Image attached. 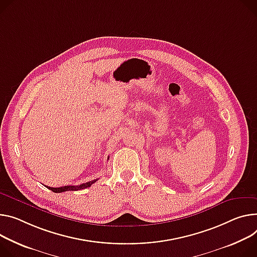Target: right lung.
Here are the masks:
<instances>
[{"label": "right lung", "mask_w": 257, "mask_h": 257, "mask_svg": "<svg viewBox=\"0 0 257 257\" xmlns=\"http://www.w3.org/2000/svg\"><path fill=\"white\" fill-rule=\"evenodd\" d=\"M96 180L97 179L91 180L86 183H82L80 185H65V186H60V188H50V186H47V189H49L50 191H52L54 193H62V192H66V191H79V190L89 188V186H91V184L94 183Z\"/></svg>", "instance_id": "1"}]
</instances>
